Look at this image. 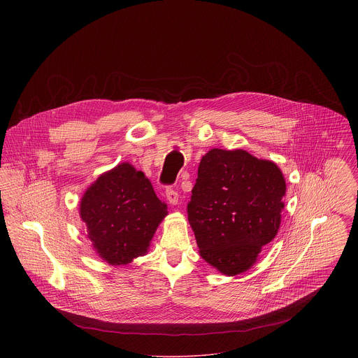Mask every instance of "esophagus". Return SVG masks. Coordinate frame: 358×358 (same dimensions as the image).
Instances as JSON below:
<instances>
[{
  "instance_id": "1",
  "label": "esophagus",
  "mask_w": 358,
  "mask_h": 358,
  "mask_svg": "<svg viewBox=\"0 0 358 358\" xmlns=\"http://www.w3.org/2000/svg\"><path fill=\"white\" fill-rule=\"evenodd\" d=\"M166 196H167V201L171 203V206H177L178 203V192L173 188H169L166 191Z\"/></svg>"
}]
</instances>
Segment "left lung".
I'll return each instance as SVG.
<instances>
[{
    "instance_id": "8db88e82",
    "label": "left lung",
    "mask_w": 358,
    "mask_h": 358,
    "mask_svg": "<svg viewBox=\"0 0 358 358\" xmlns=\"http://www.w3.org/2000/svg\"><path fill=\"white\" fill-rule=\"evenodd\" d=\"M191 192L187 213L202 259L228 276L246 272L280 227V169L245 150L213 148Z\"/></svg>"
}]
</instances>
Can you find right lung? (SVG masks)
Here are the masks:
<instances>
[{"label": "right lung", "instance_id": "add662e5", "mask_svg": "<svg viewBox=\"0 0 358 358\" xmlns=\"http://www.w3.org/2000/svg\"><path fill=\"white\" fill-rule=\"evenodd\" d=\"M166 215L167 206L157 198L150 180L129 163L101 174L80 201V218L93 248L115 266L147 253Z\"/></svg>", "mask_w": 358, "mask_h": 358}]
</instances>
